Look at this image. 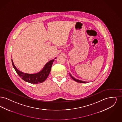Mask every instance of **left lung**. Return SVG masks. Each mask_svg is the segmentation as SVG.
<instances>
[{"label":"left lung","mask_w":122,"mask_h":122,"mask_svg":"<svg viewBox=\"0 0 122 122\" xmlns=\"http://www.w3.org/2000/svg\"><path fill=\"white\" fill-rule=\"evenodd\" d=\"M70 76H71V77L75 81H76V82H79V83H86L87 82H85V81H80V80H77V79H76L75 78H74L72 76H71L70 74Z\"/></svg>","instance_id":"1"}]
</instances>
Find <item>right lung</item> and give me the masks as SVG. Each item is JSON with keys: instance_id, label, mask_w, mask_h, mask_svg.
<instances>
[{"instance_id": "right-lung-1", "label": "right lung", "mask_w": 122, "mask_h": 122, "mask_svg": "<svg viewBox=\"0 0 122 122\" xmlns=\"http://www.w3.org/2000/svg\"><path fill=\"white\" fill-rule=\"evenodd\" d=\"M54 61V59H52L47 63L43 70L40 72L35 74H28L23 73L18 70L15 66L12 59V65L18 76L21 77L24 81L31 84L41 83L45 81L50 72L51 67Z\"/></svg>"}]
</instances>
